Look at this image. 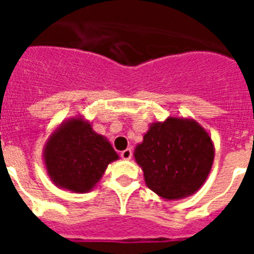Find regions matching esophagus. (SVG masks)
Masks as SVG:
<instances>
[{
    "mask_svg": "<svg viewBox=\"0 0 254 254\" xmlns=\"http://www.w3.org/2000/svg\"><path fill=\"white\" fill-rule=\"evenodd\" d=\"M121 158H122L123 160H129V159L132 158V150L131 149L123 150V151L121 152Z\"/></svg>",
    "mask_w": 254,
    "mask_h": 254,
    "instance_id": "obj_1",
    "label": "esophagus"
}]
</instances>
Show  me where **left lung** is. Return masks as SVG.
Here are the masks:
<instances>
[{
  "instance_id": "1",
  "label": "left lung",
  "mask_w": 254,
  "mask_h": 254,
  "mask_svg": "<svg viewBox=\"0 0 254 254\" xmlns=\"http://www.w3.org/2000/svg\"><path fill=\"white\" fill-rule=\"evenodd\" d=\"M133 158L147 187L165 201L194 194L207 179L215 158L208 132L192 118L154 122L134 147Z\"/></svg>"
}]
</instances>
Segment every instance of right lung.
Here are the masks:
<instances>
[{
    "label": "right lung",
    "mask_w": 254,
    "mask_h": 254,
    "mask_svg": "<svg viewBox=\"0 0 254 254\" xmlns=\"http://www.w3.org/2000/svg\"><path fill=\"white\" fill-rule=\"evenodd\" d=\"M118 159L108 138L96 133L82 116L64 121L43 147L44 167L51 181L73 193L93 190L108 165Z\"/></svg>",
    "instance_id": "add662e5"
}]
</instances>
